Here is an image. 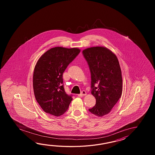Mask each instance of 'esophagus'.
Here are the masks:
<instances>
[{
    "label": "esophagus",
    "mask_w": 155,
    "mask_h": 155,
    "mask_svg": "<svg viewBox=\"0 0 155 155\" xmlns=\"http://www.w3.org/2000/svg\"><path fill=\"white\" fill-rule=\"evenodd\" d=\"M86 95V92L85 91L82 90L81 93L80 94H78V96H80V97H81V96H85Z\"/></svg>",
    "instance_id": "1"
}]
</instances>
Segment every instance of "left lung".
Returning <instances> with one entry per match:
<instances>
[{"instance_id": "obj_1", "label": "left lung", "mask_w": 155, "mask_h": 155, "mask_svg": "<svg viewBox=\"0 0 155 155\" xmlns=\"http://www.w3.org/2000/svg\"><path fill=\"white\" fill-rule=\"evenodd\" d=\"M82 54L89 65L91 94L96 99L95 105L89 111L102 117L110 113L122 95V74L119 60L114 53L102 46L87 48Z\"/></svg>"}]
</instances>
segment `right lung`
I'll use <instances>...</instances> for the list:
<instances>
[{
  "instance_id": "1",
  "label": "right lung",
  "mask_w": 155,
  "mask_h": 155,
  "mask_svg": "<svg viewBox=\"0 0 155 155\" xmlns=\"http://www.w3.org/2000/svg\"><path fill=\"white\" fill-rule=\"evenodd\" d=\"M80 52L78 48L55 47L48 50L36 63L33 74L35 97L44 112L62 115L73 98L65 91L63 73Z\"/></svg>"
}]
</instances>
